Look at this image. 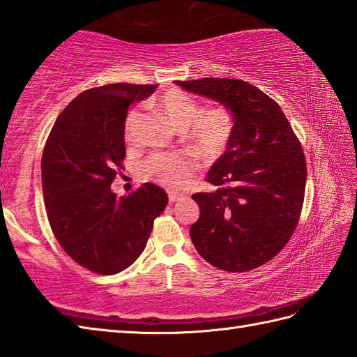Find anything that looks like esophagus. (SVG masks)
Returning <instances> with one entry per match:
<instances>
[{"label": "esophagus", "instance_id": "34e87169", "mask_svg": "<svg viewBox=\"0 0 357 357\" xmlns=\"http://www.w3.org/2000/svg\"><path fill=\"white\" fill-rule=\"evenodd\" d=\"M181 198H183V196H181V195L169 192V201H170V202H176V201H179Z\"/></svg>", "mask_w": 357, "mask_h": 357}]
</instances>
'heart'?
Listing matches in <instances>:
<instances>
[{"instance_id": "1", "label": "heart", "mask_w": 357, "mask_h": 357, "mask_svg": "<svg viewBox=\"0 0 357 357\" xmlns=\"http://www.w3.org/2000/svg\"><path fill=\"white\" fill-rule=\"evenodd\" d=\"M156 105L178 130H184L188 147L196 155L207 161L224 155L234 133V115L229 107L215 105L202 110L193 96L179 89H170L159 95ZM141 118L142 112L139 109H133L127 115L126 136L128 139L132 138ZM196 169L198 164L195 159L181 153H155L146 161L149 176L173 190L183 188Z\"/></svg>"}]
</instances>
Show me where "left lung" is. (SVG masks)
<instances>
[{
    "instance_id": "obj_1",
    "label": "left lung",
    "mask_w": 357,
    "mask_h": 357,
    "mask_svg": "<svg viewBox=\"0 0 357 357\" xmlns=\"http://www.w3.org/2000/svg\"><path fill=\"white\" fill-rule=\"evenodd\" d=\"M174 82L234 115L233 138L206 178L215 190L192 196L201 208L190 229L193 244L216 268L261 267L285 247L299 221L307 183L301 142L279 104L245 81Z\"/></svg>"
}]
</instances>
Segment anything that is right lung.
<instances>
[{"label": "right lung", "mask_w": 357, "mask_h": 357, "mask_svg": "<svg viewBox=\"0 0 357 357\" xmlns=\"http://www.w3.org/2000/svg\"><path fill=\"white\" fill-rule=\"evenodd\" d=\"M156 87L119 82L86 90L45 142L41 179L52 231L75 262L98 275H116L138 259L169 202L150 183L121 198L110 188L126 158L127 110Z\"/></svg>", "instance_id": "obj_1"}]
</instances>
